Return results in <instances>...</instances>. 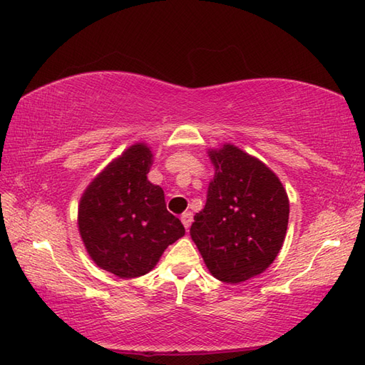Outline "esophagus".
Masks as SVG:
<instances>
[{
	"label": "esophagus",
	"mask_w": 365,
	"mask_h": 365,
	"mask_svg": "<svg viewBox=\"0 0 365 365\" xmlns=\"http://www.w3.org/2000/svg\"><path fill=\"white\" fill-rule=\"evenodd\" d=\"M182 224L185 226V229H190V226H191V222H192V213L191 212H185L183 215H182Z\"/></svg>",
	"instance_id": "1"
}]
</instances>
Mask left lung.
Returning a JSON list of instances; mask_svg holds the SVG:
<instances>
[{
    "label": "left lung",
    "instance_id": "left-lung-1",
    "mask_svg": "<svg viewBox=\"0 0 365 365\" xmlns=\"http://www.w3.org/2000/svg\"><path fill=\"white\" fill-rule=\"evenodd\" d=\"M207 153L215 175L190 235L213 277L240 284L277 257L289 226V196L265 163L237 145L226 143Z\"/></svg>",
    "mask_w": 365,
    "mask_h": 365
}]
</instances>
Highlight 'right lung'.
I'll return each instance as SVG.
<instances>
[{
  "label": "right lung",
  "instance_id": "obj_1",
  "mask_svg": "<svg viewBox=\"0 0 365 365\" xmlns=\"http://www.w3.org/2000/svg\"><path fill=\"white\" fill-rule=\"evenodd\" d=\"M152 149L135 143L92 178L78 204V230L98 268L120 279L147 274L185 235L168 212L165 191L147 180Z\"/></svg>",
  "mask_w": 365,
  "mask_h": 365
}]
</instances>
